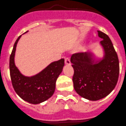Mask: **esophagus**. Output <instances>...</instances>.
<instances>
[{
    "label": "esophagus",
    "mask_w": 126,
    "mask_h": 126,
    "mask_svg": "<svg viewBox=\"0 0 126 126\" xmlns=\"http://www.w3.org/2000/svg\"><path fill=\"white\" fill-rule=\"evenodd\" d=\"M65 64L66 65H71L70 59L69 57H65Z\"/></svg>",
    "instance_id": "1"
}]
</instances>
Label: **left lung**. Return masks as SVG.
Instances as JSON below:
<instances>
[{
  "label": "left lung",
  "instance_id": "1",
  "mask_svg": "<svg viewBox=\"0 0 126 126\" xmlns=\"http://www.w3.org/2000/svg\"><path fill=\"white\" fill-rule=\"evenodd\" d=\"M102 41L100 46L102 57H97L92 51L72 55L70 62L74 69L73 83L75 92L90 101L101 100L108 95L118 82L119 60L111 39L98 31Z\"/></svg>",
  "mask_w": 126,
  "mask_h": 126
}]
</instances>
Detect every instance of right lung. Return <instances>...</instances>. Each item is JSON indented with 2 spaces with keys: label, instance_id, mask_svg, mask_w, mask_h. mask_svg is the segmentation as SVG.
<instances>
[{
  "label": "right lung",
  "instance_id": "obj_1",
  "mask_svg": "<svg viewBox=\"0 0 126 126\" xmlns=\"http://www.w3.org/2000/svg\"><path fill=\"white\" fill-rule=\"evenodd\" d=\"M28 32L27 31L25 33ZM24 33V34H25ZM21 35L14 44L10 57V73L13 87L24 101L37 105L48 100L54 93L56 82L64 66V59L51 62L46 67L32 76H26L19 70L15 63L16 47Z\"/></svg>",
  "mask_w": 126,
  "mask_h": 126
}]
</instances>
